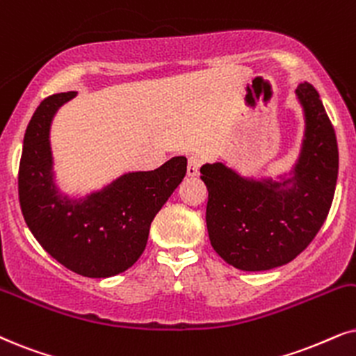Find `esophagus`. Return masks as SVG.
I'll use <instances>...</instances> for the list:
<instances>
[{
	"label": "esophagus",
	"instance_id": "obj_1",
	"mask_svg": "<svg viewBox=\"0 0 356 356\" xmlns=\"http://www.w3.org/2000/svg\"><path fill=\"white\" fill-rule=\"evenodd\" d=\"M202 165V161L199 159L197 156H191L188 157V163H187V175H191V177H193V175L199 174V169Z\"/></svg>",
	"mask_w": 356,
	"mask_h": 356
}]
</instances>
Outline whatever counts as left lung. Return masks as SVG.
Listing matches in <instances>:
<instances>
[{"label": "left lung", "mask_w": 356, "mask_h": 356, "mask_svg": "<svg viewBox=\"0 0 356 356\" xmlns=\"http://www.w3.org/2000/svg\"><path fill=\"white\" fill-rule=\"evenodd\" d=\"M296 95L304 110L305 131L289 177H243L223 163L200 168L209 188L205 220L210 243L220 258L241 271H268L302 253L334 200L339 175L334 126L312 85L300 83Z\"/></svg>", "instance_id": "8db88e82"}]
</instances>
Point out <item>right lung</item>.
<instances>
[{"mask_svg":"<svg viewBox=\"0 0 356 356\" xmlns=\"http://www.w3.org/2000/svg\"><path fill=\"white\" fill-rule=\"evenodd\" d=\"M77 92L40 102L22 143L19 204L39 245L85 277L124 273L146 248L151 222L187 172V159L175 156L154 170L126 172L100 191L69 197L56 184L51 124L58 108Z\"/></svg>","mask_w":356,"mask_h":356,"instance_id":"1","label":"right lung"}]
</instances>
